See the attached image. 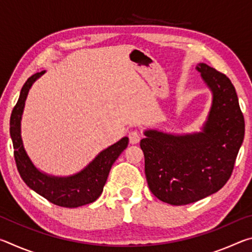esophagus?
I'll use <instances>...</instances> for the list:
<instances>
[{"instance_id":"34e87169","label":"esophagus","mask_w":252,"mask_h":252,"mask_svg":"<svg viewBox=\"0 0 252 252\" xmlns=\"http://www.w3.org/2000/svg\"><path fill=\"white\" fill-rule=\"evenodd\" d=\"M142 138V132L140 130H132L129 132V140L131 144L138 143Z\"/></svg>"}]
</instances>
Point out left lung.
I'll list each match as a JSON object with an SVG mask.
<instances>
[{"label":"left lung","instance_id":"1","mask_svg":"<svg viewBox=\"0 0 252 252\" xmlns=\"http://www.w3.org/2000/svg\"><path fill=\"white\" fill-rule=\"evenodd\" d=\"M195 69L213 94L203 131L172 135L150 130L140 142L149 189L173 206L195 202L220 190L231 177L245 136V118L231 81L204 63Z\"/></svg>","mask_w":252,"mask_h":252}]
</instances>
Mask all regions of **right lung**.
I'll use <instances>...</instances> for the list:
<instances>
[{
  "instance_id": "1",
  "label": "right lung",
  "mask_w": 252,
  "mask_h": 252,
  "mask_svg": "<svg viewBox=\"0 0 252 252\" xmlns=\"http://www.w3.org/2000/svg\"><path fill=\"white\" fill-rule=\"evenodd\" d=\"M45 71L37 72L27 80L20 97L13 108L10 119V134L14 149V159L21 178L29 188L48 201L60 207L76 208L91 203L100 197L103 191L110 169L127 147L129 139L123 138L113 146L105 149L90 164L75 176L69 178L50 177L40 172L28 157L21 139V118L25 100L31 85Z\"/></svg>"
}]
</instances>
